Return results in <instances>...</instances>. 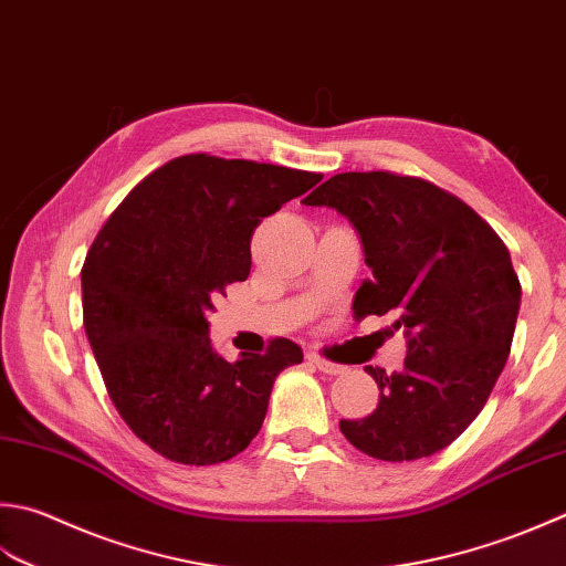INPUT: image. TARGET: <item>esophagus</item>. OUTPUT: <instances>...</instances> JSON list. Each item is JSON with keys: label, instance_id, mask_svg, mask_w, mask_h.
<instances>
[{"label": "esophagus", "instance_id": "obj_1", "mask_svg": "<svg viewBox=\"0 0 566 566\" xmlns=\"http://www.w3.org/2000/svg\"><path fill=\"white\" fill-rule=\"evenodd\" d=\"M308 363L312 365H316V368L321 370V373H326V375H340L343 370V365H338V363H331V360H326V358H321V356H316V353H308Z\"/></svg>", "mask_w": 566, "mask_h": 566}]
</instances>
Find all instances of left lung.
Here are the masks:
<instances>
[{"label": "left lung", "mask_w": 566, "mask_h": 566, "mask_svg": "<svg viewBox=\"0 0 566 566\" xmlns=\"http://www.w3.org/2000/svg\"><path fill=\"white\" fill-rule=\"evenodd\" d=\"M302 203L358 230L373 276L356 292V318L387 316L407 336L400 373L365 365L380 400L368 417L340 419L343 437L380 461L431 457L479 417L505 368L523 294L511 252L461 198L415 176L336 174Z\"/></svg>", "instance_id": "1"}]
</instances>
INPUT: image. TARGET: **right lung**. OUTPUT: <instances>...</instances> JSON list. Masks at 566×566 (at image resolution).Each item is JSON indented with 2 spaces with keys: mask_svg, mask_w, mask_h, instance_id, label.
<instances>
[{
  "mask_svg": "<svg viewBox=\"0 0 566 566\" xmlns=\"http://www.w3.org/2000/svg\"><path fill=\"white\" fill-rule=\"evenodd\" d=\"M324 176L186 154L132 188L87 252L83 324L109 400L164 459L210 467L248 449L272 385L304 360L274 338L235 363L208 338L213 298L248 280L262 218Z\"/></svg>",
  "mask_w": 566,
  "mask_h": 566,
  "instance_id": "right-lung-1",
  "label": "right lung"
}]
</instances>
